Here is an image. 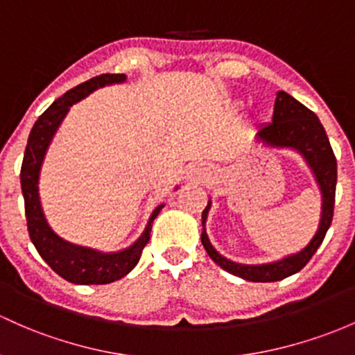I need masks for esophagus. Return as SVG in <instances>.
<instances>
[{
    "instance_id": "34e87169",
    "label": "esophagus",
    "mask_w": 355,
    "mask_h": 355,
    "mask_svg": "<svg viewBox=\"0 0 355 355\" xmlns=\"http://www.w3.org/2000/svg\"><path fill=\"white\" fill-rule=\"evenodd\" d=\"M205 176H207V173H205V169H201L200 166H193V167H189V171H188V178L189 179H193V181H201V179H203Z\"/></svg>"
}]
</instances>
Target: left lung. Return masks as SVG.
Here are the masks:
<instances>
[{"mask_svg": "<svg viewBox=\"0 0 355 355\" xmlns=\"http://www.w3.org/2000/svg\"><path fill=\"white\" fill-rule=\"evenodd\" d=\"M255 137H257L259 142L269 147L293 148V150L300 152L313 171L320 191H322V216H320L318 230H316L315 237L298 254L288 255L281 261L259 266L237 264V262L225 259L209 243L207 228H205L208 209L211 207V201H208V207L203 209V215H201V220H203L201 243H203L205 250L211 257V261L216 262L227 272L242 277L245 281H252V283H274V281L284 279V277L303 269L308 264V261L313 257L316 249L322 245L331 218H334L337 159H335L329 137H327L323 125L320 123L318 116L284 91H279L276 96L272 123L262 125Z\"/></svg>", "mask_w": 355, "mask_h": 355, "instance_id": "obj_1", "label": "left lung"}]
</instances>
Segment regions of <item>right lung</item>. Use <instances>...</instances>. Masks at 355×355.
<instances>
[{"label":"right lung","instance_id":"add662e5","mask_svg":"<svg viewBox=\"0 0 355 355\" xmlns=\"http://www.w3.org/2000/svg\"><path fill=\"white\" fill-rule=\"evenodd\" d=\"M125 79H127L125 74H101L83 83V85L72 87L42 113L33 125L28 135V142H26L20 179L30 240L33 242L40 257L51 266L52 270H55L60 277L74 284H108L127 276L139 262L144 247L147 245L148 239H150L152 223L164 208V205H159L152 211L146 230L133 245L113 254L98 252L94 249L72 245V243L66 242L49 227L44 211H42L39 198L40 167L49 144L59 128L60 121L64 120V116L67 115L74 103L86 98L98 87L123 83Z\"/></svg>","mask_w":355,"mask_h":355}]
</instances>
